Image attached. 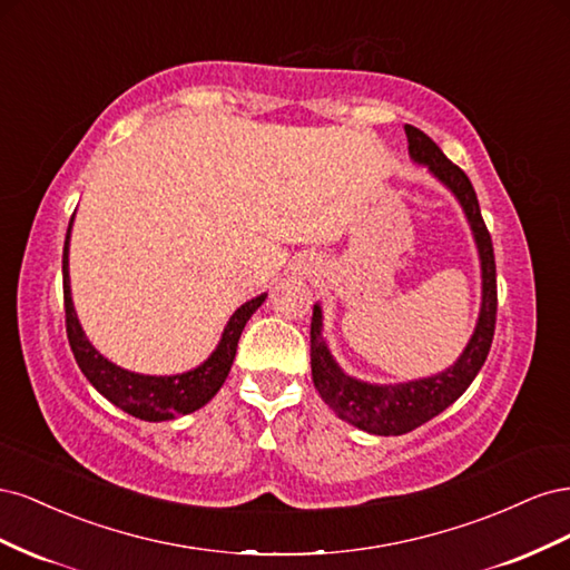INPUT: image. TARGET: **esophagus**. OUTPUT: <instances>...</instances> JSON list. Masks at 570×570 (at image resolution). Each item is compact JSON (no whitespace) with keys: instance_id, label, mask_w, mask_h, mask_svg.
<instances>
[{"instance_id":"esophagus-1","label":"esophagus","mask_w":570,"mask_h":570,"mask_svg":"<svg viewBox=\"0 0 570 570\" xmlns=\"http://www.w3.org/2000/svg\"><path fill=\"white\" fill-rule=\"evenodd\" d=\"M306 266H308V264H306ZM304 271H306V268H304Z\"/></svg>"}]
</instances>
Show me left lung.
Wrapping results in <instances>:
<instances>
[{
  "label": "left lung",
  "instance_id": "obj_1",
  "mask_svg": "<svg viewBox=\"0 0 570 570\" xmlns=\"http://www.w3.org/2000/svg\"><path fill=\"white\" fill-rule=\"evenodd\" d=\"M409 154L416 164L428 166L444 187H450L459 199L461 209L469 218V226L475 237V247L480 254V273H482V302L475 331L465 344L463 354L454 361V366L446 371L421 377V381H409L400 385H373L358 377L344 373L331 350L323 340V312L314 304L312 316V375L321 400L331 406L342 421L366 430L373 435H404L413 428L428 423L452 406L459 396L469 390L473 377L485 364L494 337L497 321V266L492 237L488 233L485 220L480 214V204L475 189L463 170L444 157L442 149L430 140V137L413 128L404 126Z\"/></svg>",
  "mask_w": 570,
  "mask_h": 570
}]
</instances>
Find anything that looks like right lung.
<instances>
[{"mask_svg":"<svg viewBox=\"0 0 570 570\" xmlns=\"http://www.w3.org/2000/svg\"><path fill=\"white\" fill-rule=\"evenodd\" d=\"M71 226H73V218L68 223V233L63 243V266H61L63 308H66L68 344H71L82 375L88 377L92 387L101 396H107L114 406L124 409L126 413H130V416L140 421H149V423L174 421L178 416H185V413L202 409L220 390V385L226 383L235 352H237L239 335H243L252 314L266 302V292L237 308V312L230 316L226 331L220 335L218 347L202 366L187 373H176V375H142V373L126 371L111 364L109 358H105L92 347L90 340L85 337L80 321L76 316L73 299H71V281H68V239H71Z\"/></svg>","mask_w":570,"mask_h":570,"instance_id":"1","label":"right lung"}]
</instances>
